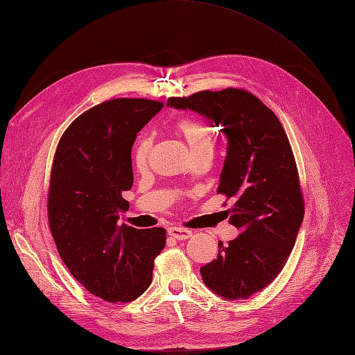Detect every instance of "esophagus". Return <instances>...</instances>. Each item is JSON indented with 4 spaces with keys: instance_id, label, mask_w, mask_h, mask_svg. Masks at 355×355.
<instances>
[{
    "instance_id": "obj_1",
    "label": "esophagus",
    "mask_w": 355,
    "mask_h": 355,
    "mask_svg": "<svg viewBox=\"0 0 355 355\" xmlns=\"http://www.w3.org/2000/svg\"><path fill=\"white\" fill-rule=\"evenodd\" d=\"M168 235H171V237L176 239V240H187L189 239L192 232L189 230H185V228H179V227H171L168 228Z\"/></svg>"
}]
</instances>
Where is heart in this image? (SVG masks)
Listing matches in <instances>:
<instances>
[{
    "mask_svg": "<svg viewBox=\"0 0 355 355\" xmlns=\"http://www.w3.org/2000/svg\"><path fill=\"white\" fill-rule=\"evenodd\" d=\"M178 132L185 139L191 154L198 155L204 153H213V136L210 128L197 118H182L176 124ZM151 139L141 137L135 148V164L137 167H144L148 161L149 151H151Z\"/></svg>",
    "mask_w": 355,
    "mask_h": 355,
    "instance_id": "b5f03b06",
    "label": "heart"
}]
</instances>
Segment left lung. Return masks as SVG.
Masks as SVG:
<instances>
[{"label":"left lung","mask_w":355,"mask_h":355,"mask_svg":"<svg viewBox=\"0 0 355 355\" xmlns=\"http://www.w3.org/2000/svg\"><path fill=\"white\" fill-rule=\"evenodd\" d=\"M220 125L228 139L218 194L234 200L230 223L241 234L201 266L211 292L235 300L261 292L282 272L302 225L305 204L292 146L277 115L243 89L168 98Z\"/></svg>","instance_id":"1"}]
</instances>
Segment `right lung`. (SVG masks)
I'll return each mask as SVG.
<instances>
[{"label":"right lung","instance_id":"add662e5","mask_svg":"<svg viewBox=\"0 0 355 355\" xmlns=\"http://www.w3.org/2000/svg\"><path fill=\"white\" fill-rule=\"evenodd\" d=\"M164 103L112 99L81 114L62 135L47 200L58 252L75 280L108 302H132L153 282L166 230L118 227L133 185L132 146Z\"/></svg>","mask_w":355,"mask_h":355}]
</instances>
